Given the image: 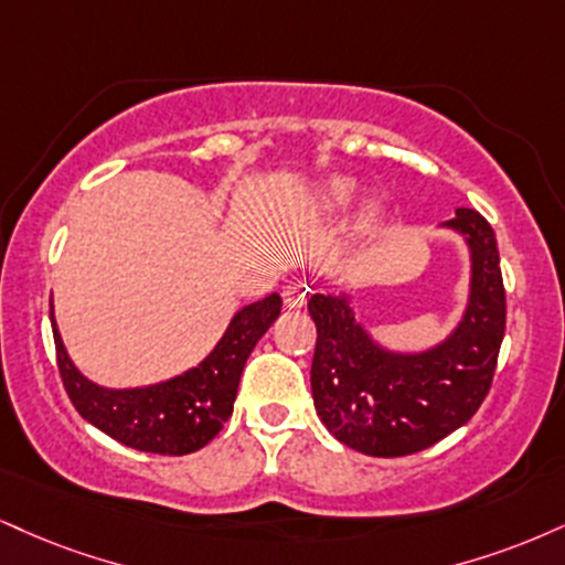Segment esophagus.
<instances>
[{"label": "esophagus", "instance_id": "34e87169", "mask_svg": "<svg viewBox=\"0 0 565 565\" xmlns=\"http://www.w3.org/2000/svg\"><path fill=\"white\" fill-rule=\"evenodd\" d=\"M305 302H308V295H305V287H300V284H291V287L284 289V305L287 308H302Z\"/></svg>", "mask_w": 565, "mask_h": 565}]
</instances>
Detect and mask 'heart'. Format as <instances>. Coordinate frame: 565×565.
<instances>
[{
  "mask_svg": "<svg viewBox=\"0 0 565 565\" xmlns=\"http://www.w3.org/2000/svg\"><path fill=\"white\" fill-rule=\"evenodd\" d=\"M360 194V181L352 179V175H331V179L321 181L312 192V210L323 217H337L342 215L344 210L352 207V202L358 200ZM386 217V205L384 200H365L360 210L352 217L350 226V239L355 244H363L373 239L379 234V228L384 226Z\"/></svg>",
  "mask_w": 565,
  "mask_h": 565,
  "instance_id": "obj_1",
  "label": "heart"
}]
</instances>
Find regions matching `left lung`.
<instances>
[{"instance_id":"obj_1","label":"left lung","mask_w":565,"mask_h":565,"mask_svg":"<svg viewBox=\"0 0 565 565\" xmlns=\"http://www.w3.org/2000/svg\"><path fill=\"white\" fill-rule=\"evenodd\" d=\"M452 231L468 249V295L460 321L437 344L392 350L358 318L344 289L312 295L316 413L342 445L373 458H399L437 445L468 424L492 386L505 334L498 239L477 210L458 207Z\"/></svg>"}]
</instances>
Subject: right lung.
<instances>
[{"instance_id":"obj_1","label":"right lung","mask_w":565,"mask_h":565,"mask_svg":"<svg viewBox=\"0 0 565 565\" xmlns=\"http://www.w3.org/2000/svg\"><path fill=\"white\" fill-rule=\"evenodd\" d=\"M278 312L281 297L276 291L265 300L244 305L234 312L215 348L192 369L158 384L113 390L92 382L76 369L60 337L54 305L50 302L57 369L81 418L120 445L158 455L196 452L223 429L234 413L244 363Z\"/></svg>"}]
</instances>
